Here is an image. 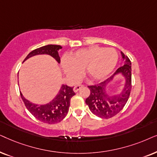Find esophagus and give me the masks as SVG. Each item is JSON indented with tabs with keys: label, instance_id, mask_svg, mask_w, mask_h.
I'll return each mask as SVG.
<instances>
[{
	"label": "esophagus",
	"instance_id": "1",
	"mask_svg": "<svg viewBox=\"0 0 157 157\" xmlns=\"http://www.w3.org/2000/svg\"><path fill=\"white\" fill-rule=\"evenodd\" d=\"M82 87H83L82 85H75V86L74 87V88H73V90H74L75 93H77V91L80 90V88Z\"/></svg>",
	"mask_w": 157,
	"mask_h": 157
}]
</instances>
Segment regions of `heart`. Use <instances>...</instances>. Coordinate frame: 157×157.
<instances>
[{
  "mask_svg": "<svg viewBox=\"0 0 157 157\" xmlns=\"http://www.w3.org/2000/svg\"><path fill=\"white\" fill-rule=\"evenodd\" d=\"M118 55L116 50L99 46L77 49L61 60V66L69 78L76 80L85 68V75L93 80L106 78L116 67Z\"/></svg>",
  "mask_w": 157,
  "mask_h": 157,
  "instance_id": "heart-1",
  "label": "heart"
}]
</instances>
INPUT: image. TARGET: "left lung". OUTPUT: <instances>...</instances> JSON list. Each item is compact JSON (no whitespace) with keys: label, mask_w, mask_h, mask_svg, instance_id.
Segmentation results:
<instances>
[{"label":"left lung","mask_w":157,"mask_h":157,"mask_svg":"<svg viewBox=\"0 0 157 157\" xmlns=\"http://www.w3.org/2000/svg\"><path fill=\"white\" fill-rule=\"evenodd\" d=\"M124 65L119 67L111 77L95 85L88 86L90 94L85 100L89 109L99 118H110L118 114L128 101L131 90V62L128 57L121 52ZM124 79L121 89L112 91L109 86L117 76Z\"/></svg>","instance_id":"obj_1"}]
</instances>
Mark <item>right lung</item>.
I'll return each instance as SVG.
<instances>
[{"label":"right lung","instance_id":"1","mask_svg":"<svg viewBox=\"0 0 157 157\" xmlns=\"http://www.w3.org/2000/svg\"><path fill=\"white\" fill-rule=\"evenodd\" d=\"M61 49L62 47L59 45L49 44L44 46L31 52L25 58L24 62L33 56L47 54L53 57L58 63H60L59 50ZM75 95L73 87L62 85L57 95L51 101L46 104L39 105L31 103L29 100L26 99L21 93V97L29 111L39 121L49 124H57L65 118L69 111L70 100Z\"/></svg>","mask_w":157,"mask_h":157}]
</instances>
